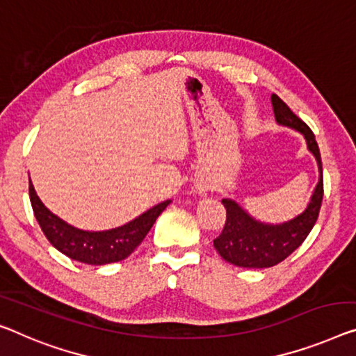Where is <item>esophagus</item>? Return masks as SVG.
<instances>
[{
  "instance_id": "obj_1",
  "label": "esophagus",
  "mask_w": 356,
  "mask_h": 356,
  "mask_svg": "<svg viewBox=\"0 0 356 356\" xmlns=\"http://www.w3.org/2000/svg\"><path fill=\"white\" fill-rule=\"evenodd\" d=\"M196 188H198L200 193H206L209 190V185L206 182H198V184H196Z\"/></svg>"
}]
</instances>
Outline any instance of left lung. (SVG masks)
<instances>
[{
	"instance_id": "1",
	"label": "left lung",
	"mask_w": 356,
	"mask_h": 356,
	"mask_svg": "<svg viewBox=\"0 0 356 356\" xmlns=\"http://www.w3.org/2000/svg\"><path fill=\"white\" fill-rule=\"evenodd\" d=\"M272 105L275 120L280 126L291 127L304 136L307 148L316 160L320 177L304 212L281 224H267L257 220L235 200H222V204L227 209V220L224 230L214 240V248L224 261L236 267L268 268L284 261L309 236L321 208L323 166L314 132L277 94H272Z\"/></svg>"
}]
</instances>
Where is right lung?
<instances>
[{
    "mask_svg": "<svg viewBox=\"0 0 356 356\" xmlns=\"http://www.w3.org/2000/svg\"><path fill=\"white\" fill-rule=\"evenodd\" d=\"M30 203L33 208L35 217L38 220L42 233L57 251L65 254L73 261L89 265H105L111 262H120L126 259L134 249L140 245L147 233L155 224L158 216L166 209L171 200L161 201L153 206L144 214L136 217L127 224L116 227V229L89 232L76 229L60 217L46 208L36 195L33 184L30 180Z\"/></svg>",
    "mask_w": 356,
    "mask_h": 356,
    "instance_id": "right-lung-1",
    "label": "right lung"
}]
</instances>
